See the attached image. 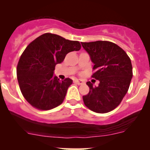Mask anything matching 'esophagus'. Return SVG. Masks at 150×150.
Returning a JSON list of instances; mask_svg holds the SVG:
<instances>
[{"label": "esophagus", "instance_id": "34e87169", "mask_svg": "<svg viewBox=\"0 0 150 150\" xmlns=\"http://www.w3.org/2000/svg\"><path fill=\"white\" fill-rule=\"evenodd\" d=\"M74 82L77 84V85H83V84L85 83V82H84V81H82V80H75V81H74Z\"/></svg>", "mask_w": 150, "mask_h": 150}]
</instances>
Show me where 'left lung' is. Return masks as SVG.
Listing matches in <instances>:
<instances>
[{"label": "left lung", "mask_w": 150, "mask_h": 150, "mask_svg": "<svg viewBox=\"0 0 150 150\" xmlns=\"http://www.w3.org/2000/svg\"><path fill=\"white\" fill-rule=\"evenodd\" d=\"M94 63L92 77L97 87L87 82L89 92L83 96L85 106L96 113H108L116 108L128 92L132 77L131 61L120 46L107 41L81 42Z\"/></svg>", "instance_id": "obj_1"}]
</instances>
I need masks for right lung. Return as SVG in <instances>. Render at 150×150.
<instances>
[{
	"instance_id": "1",
	"label": "right lung",
	"mask_w": 150,
	"mask_h": 150,
	"mask_svg": "<svg viewBox=\"0 0 150 150\" xmlns=\"http://www.w3.org/2000/svg\"><path fill=\"white\" fill-rule=\"evenodd\" d=\"M80 42L51 33L41 35L22 53L17 67L22 95L34 107L50 110L62 104L73 80H60L55 66L64 61L67 53L80 49Z\"/></svg>"
}]
</instances>
